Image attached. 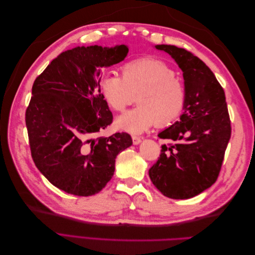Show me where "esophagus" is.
<instances>
[{"label":"esophagus","mask_w":255,"mask_h":255,"mask_svg":"<svg viewBox=\"0 0 255 255\" xmlns=\"http://www.w3.org/2000/svg\"><path fill=\"white\" fill-rule=\"evenodd\" d=\"M132 139H133L134 144H139L141 142V138L138 136H132Z\"/></svg>","instance_id":"obj_1"}]
</instances>
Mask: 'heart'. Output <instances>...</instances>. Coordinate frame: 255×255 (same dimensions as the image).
I'll list each match as a JSON object with an SVG mask.
<instances>
[{
    "label": "heart",
    "mask_w": 255,
    "mask_h": 255,
    "mask_svg": "<svg viewBox=\"0 0 255 255\" xmlns=\"http://www.w3.org/2000/svg\"><path fill=\"white\" fill-rule=\"evenodd\" d=\"M123 76L110 73L102 81V94L113 110L125 111L135 101L136 109L117 119L119 128L139 134L155 125L166 127L179 117L185 104V88L164 61L139 58L122 68Z\"/></svg>",
    "instance_id": "1"
}]
</instances>
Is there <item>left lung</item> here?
I'll list each match as a JSON object with an SVG mask.
<instances>
[{"mask_svg": "<svg viewBox=\"0 0 255 255\" xmlns=\"http://www.w3.org/2000/svg\"><path fill=\"white\" fill-rule=\"evenodd\" d=\"M183 72L185 104L180 120L158 134L174 143L161 145L149 170L152 183L171 199H189L216 182L231 137L226 95L215 74L194 54L175 45L157 44Z\"/></svg>", "mask_w": 255, "mask_h": 255, "instance_id": "1", "label": "left lung"}]
</instances>
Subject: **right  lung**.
<instances>
[{"mask_svg": "<svg viewBox=\"0 0 255 255\" xmlns=\"http://www.w3.org/2000/svg\"><path fill=\"white\" fill-rule=\"evenodd\" d=\"M128 53L126 44L76 47L60 53L34 82L25 113L32 157L67 194L101 191L114 175L116 157L133 143L128 133L95 138L113 122L100 86L101 71Z\"/></svg>", "mask_w": 255, "mask_h": 255, "instance_id": "add662e5", "label": "right lung"}]
</instances>
